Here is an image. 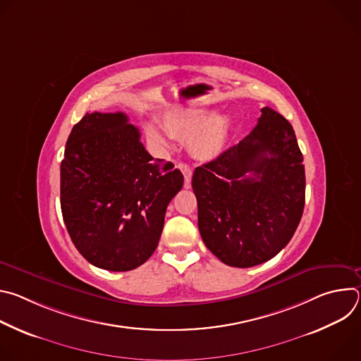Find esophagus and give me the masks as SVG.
<instances>
[{
  "label": "esophagus",
  "instance_id": "1",
  "mask_svg": "<svg viewBox=\"0 0 361 361\" xmlns=\"http://www.w3.org/2000/svg\"><path fill=\"white\" fill-rule=\"evenodd\" d=\"M178 169L180 171L184 174V185L188 188L190 187V183H191V176H192V170L188 164H184V163H180L178 164Z\"/></svg>",
  "mask_w": 361,
  "mask_h": 361
}]
</instances>
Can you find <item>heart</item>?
I'll return each mask as SVG.
<instances>
[{
    "label": "heart",
    "mask_w": 361,
    "mask_h": 361,
    "mask_svg": "<svg viewBox=\"0 0 361 361\" xmlns=\"http://www.w3.org/2000/svg\"><path fill=\"white\" fill-rule=\"evenodd\" d=\"M163 126L173 138L190 142V149L195 157L209 160L224 149L231 130V118L226 114L209 118L205 114L174 109L164 116ZM147 134L154 142L169 147V137L157 126L148 124Z\"/></svg>",
    "instance_id": "heart-1"
}]
</instances>
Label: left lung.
Masks as SVG:
<instances>
[{"instance_id": "obj_1", "label": "left lung", "mask_w": 361, "mask_h": 361, "mask_svg": "<svg viewBox=\"0 0 361 361\" xmlns=\"http://www.w3.org/2000/svg\"><path fill=\"white\" fill-rule=\"evenodd\" d=\"M201 238L217 259L247 269L291 240L305 200L302 154L291 124L270 107L252 131L197 167L191 181Z\"/></svg>"}]
</instances>
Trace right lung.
Returning <instances> with one entry per match:
<instances>
[{"mask_svg":"<svg viewBox=\"0 0 361 361\" xmlns=\"http://www.w3.org/2000/svg\"><path fill=\"white\" fill-rule=\"evenodd\" d=\"M183 183L173 163L149 156L124 113H87L61 161V212L75 248L98 269L140 267L156 251Z\"/></svg>","mask_w":361,"mask_h":361,"instance_id":"1","label":"right lung"}]
</instances>
